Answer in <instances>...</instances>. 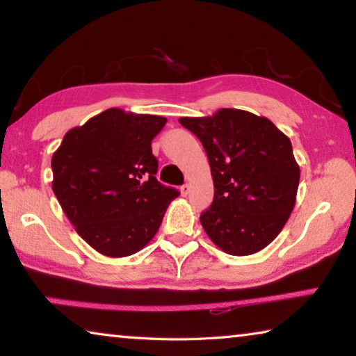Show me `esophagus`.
Returning <instances> with one entry per match:
<instances>
[{
    "mask_svg": "<svg viewBox=\"0 0 356 356\" xmlns=\"http://www.w3.org/2000/svg\"><path fill=\"white\" fill-rule=\"evenodd\" d=\"M180 193H182V196H186L190 193V185L188 184H184L180 186Z\"/></svg>",
    "mask_w": 356,
    "mask_h": 356,
    "instance_id": "34e87169",
    "label": "esophagus"
}]
</instances>
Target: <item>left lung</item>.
<instances>
[{"mask_svg": "<svg viewBox=\"0 0 356 356\" xmlns=\"http://www.w3.org/2000/svg\"><path fill=\"white\" fill-rule=\"evenodd\" d=\"M206 149L215 195L200 216L227 254L248 256L272 243L291 216L300 182L292 143L272 120L222 108L209 118H180Z\"/></svg>", "mask_w": 356, "mask_h": 356, "instance_id": "8db88e82", "label": "left lung"}]
</instances>
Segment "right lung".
Returning <instances> with one entry per match:
<instances>
[{
    "instance_id": "1",
    "label": "right lung",
    "mask_w": 356,
    "mask_h": 356,
    "mask_svg": "<svg viewBox=\"0 0 356 356\" xmlns=\"http://www.w3.org/2000/svg\"><path fill=\"white\" fill-rule=\"evenodd\" d=\"M166 119L110 108L64 135L53 154V193L84 242L108 257L144 248L179 196L156 180L154 138Z\"/></svg>"
}]
</instances>
